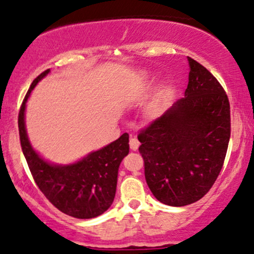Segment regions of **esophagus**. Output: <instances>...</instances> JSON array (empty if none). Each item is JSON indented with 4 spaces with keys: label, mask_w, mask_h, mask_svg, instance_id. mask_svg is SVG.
<instances>
[{
    "label": "esophagus",
    "mask_w": 254,
    "mask_h": 254,
    "mask_svg": "<svg viewBox=\"0 0 254 254\" xmlns=\"http://www.w3.org/2000/svg\"><path fill=\"white\" fill-rule=\"evenodd\" d=\"M129 144H130V148L132 151H137L138 147H139V141H138L137 138H131Z\"/></svg>",
    "instance_id": "obj_1"
}]
</instances>
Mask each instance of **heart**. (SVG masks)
Returning a JSON list of instances; mask_svg holds the SVG:
<instances>
[{
    "label": "heart",
    "mask_w": 254,
    "mask_h": 254,
    "mask_svg": "<svg viewBox=\"0 0 254 254\" xmlns=\"http://www.w3.org/2000/svg\"><path fill=\"white\" fill-rule=\"evenodd\" d=\"M150 114H151V116H152V117L158 116V110L155 109V108H154V109H152V110H151V113H150Z\"/></svg>",
    "instance_id": "1"
}]
</instances>
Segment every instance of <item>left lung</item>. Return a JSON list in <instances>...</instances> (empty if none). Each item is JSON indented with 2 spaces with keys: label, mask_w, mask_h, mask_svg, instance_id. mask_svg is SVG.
Instances as JSON below:
<instances>
[{
  "label": "left lung",
  "mask_w": 254,
  "mask_h": 254,
  "mask_svg": "<svg viewBox=\"0 0 254 254\" xmlns=\"http://www.w3.org/2000/svg\"><path fill=\"white\" fill-rule=\"evenodd\" d=\"M185 97L138 134L146 184L161 203L184 207L215 184L230 140V103L217 79L188 57Z\"/></svg>",
  "instance_id": "left-lung-1"
}]
</instances>
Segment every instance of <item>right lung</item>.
I'll use <instances>...</instances> for the list:
<instances>
[{
	"label": "right lung",
	"instance_id": "1",
	"mask_svg": "<svg viewBox=\"0 0 254 254\" xmlns=\"http://www.w3.org/2000/svg\"><path fill=\"white\" fill-rule=\"evenodd\" d=\"M49 73L50 69H46L33 80L19 110L18 129L23 154L37 186L54 207L75 218L97 217L114 202L118 168L129 153V134L123 133L113 143L90 152L73 164L59 165L45 160L29 140L25 108L33 88Z\"/></svg>",
	"mask_w": 254,
	"mask_h": 254
}]
</instances>
